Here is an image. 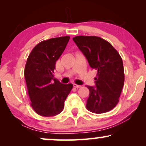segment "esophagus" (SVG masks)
I'll use <instances>...</instances> for the list:
<instances>
[{"label":"esophagus","instance_id":"34e87169","mask_svg":"<svg viewBox=\"0 0 146 146\" xmlns=\"http://www.w3.org/2000/svg\"><path fill=\"white\" fill-rule=\"evenodd\" d=\"M73 87H74V88H80V87H81V86H80V85H78V84H73Z\"/></svg>","mask_w":146,"mask_h":146}]
</instances>
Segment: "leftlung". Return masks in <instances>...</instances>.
Wrapping results in <instances>:
<instances>
[{"label": "left lung", "mask_w": 146, "mask_h": 146, "mask_svg": "<svg viewBox=\"0 0 146 146\" xmlns=\"http://www.w3.org/2000/svg\"><path fill=\"white\" fill-rule=\"evenodd\" d=\"M90 66L97 71L95 86L90 90L86 107L92 113L101 114L116 106L124 84L123 61L117 50L108 41L97 36H75L73 38Z\"/></svg>", "instance_id": "left-lung-1"}]
</instances>
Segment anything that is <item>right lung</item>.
I'll return each mask as SVG.
<instances>
[{"label": "right lung", "instance_id": "obj_1", "mask_svg": "<svg viewBox=\"0 0 146 146\" xmlns=\"http://www.w3.org/2000/svg\"><path fill=\"white\" fill-rule=\"evenodd\" d=\"M69 38L63 36L42 41L33 48L27 60L25 78L31 106L41 116H56L61 113L73 88L72 84H63L53 79V75L56 61L64 51Z\"/></svg>", "mask_w": 146, "mask_h": 146}]
</instances>
